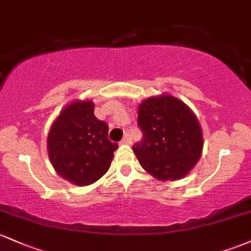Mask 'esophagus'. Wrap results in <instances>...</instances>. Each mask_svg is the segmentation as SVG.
I'll use <instances>...</instances> for the list:
<instances>
[{
    "instance_id": "obj_1",
    "label": "esophagus",
    "mask_w": 251,
    "mask_h": 251,
    "mask_svg": "<svg viewBox=\"0 0 251 251\" xmlns=\"http://www.w3.org/2000/svg\"><path fill=\"white\" fill-rule=\"evenodd\" d=\"M131 137H129L128 133L125 134V137H124V139L122 140V144H126V145H128V144H131Z\"/></svg>"
}]
</instances>
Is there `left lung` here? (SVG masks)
I'll return each instance as SVG.
<instances>
[{
  "instance_id": "8db88e82",
  "label": "left lung",
  "mask_w": 251,
  "mask_h": 251,
  "mask_svg": "<svg viewBox=\"0 0 251 251\" xmlns=\"http://www.w3.org/2000/svg\"><path fill=\"white\" fill-rule=\"evenodd\" d=\"M143 140L133 145L140 165L158 180H178L195 168L203 151V132L186 103L170 94L150 97L138 107Z\"/></svg>"
}]
</instances>
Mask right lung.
<instances>
[{"label": "right lung", "mask_w": 251, "mask_h": 251, "mask_svg": "<svg viewBox=\"0 0 251 251\" xmlns=\"http://www.w3.org/2000/svg\"><path fill=\"white\" fill-rule=\"evenodd\" d=\"M108 126L94 116L92 100H74L60 112L47 137L48 157L56 174L76 186L96 183L108 171L118 144Z\"/></svg>", "instance_id": "add662e5"}]
</instances>
